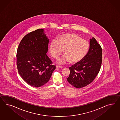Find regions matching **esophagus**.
<instances>
[{
	"label": "esophagus",
	"mask_w": 120,
	"mask_h": 120,
	"mask_svg": "<svg viewBox=\"0 0 120 120\" xmlns=\"http://www.w3.org/2000/svg\"><path fill=\"white\" fill-rule=\"evenodd\" d=\"M56 68H62V66H60V65H57V66H56Z\"/></svg>",
	"instance_id": "34e87169"
}]
</instances>
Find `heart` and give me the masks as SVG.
<instances>
[{
	"mask_svg": "<svg viewBox=\"0 0 120 120\" xmlns=\"http://www.w3.org/2000/svg\"><path fill=\"white\" fill-rule=\"evenodd\" d=\"M90 49L87 41L73 33L65 34L60 36L58 41L53 40L49 46L52 56L57 59L64 50L65 56L58 60L59 63L69 62L77 63L80 62L86 55Z\"/></svg>",
	"mask_w": 120,
	"mask_h": 120,
	"instance_id": "1",
	"label": "heart"
}]
</instances>
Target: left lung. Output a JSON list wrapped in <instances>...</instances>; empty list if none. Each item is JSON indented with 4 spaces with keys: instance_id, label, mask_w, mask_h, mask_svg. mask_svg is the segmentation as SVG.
<instances>
[{
    "instance_id": "obj_1",
    "label": "left lung",
    "mask_w": 120,
    "mask_h": 120,
    "mask_svg": "<svg viewBox=\"0 0 120 120\" xmlns=\"http://www.w3.org/2000/svg\"><path fill=\"white\" fill-rule=\"evenodd\" d=\"M102 49L94 38L90 39V48L86 55L80 62L69 67L70 74L67 81L76 88L90 84L101 69Z\"/></svg>"
}]
</instances>
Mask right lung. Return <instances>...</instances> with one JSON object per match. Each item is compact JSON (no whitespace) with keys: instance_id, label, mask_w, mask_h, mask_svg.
I'll list each match as a JSON object with an SVG mask.
<instances>
[{"instance_id":"add662e5","label":"right lung","mask_w":120,"mask_h":120,"mask_svg":"<svg viewBox=\"0 0 120 120\" xmlns=\"http://www.w3.org/2000/svg\"><path fill=\"white\" fill-rule=\"evenodd\" d=\"M49 39L43 29L28 33L22 39L16 52V65L23 80L34 87H40L49 80L56 68L49 58Z\"/></svg>"}]
</instances>
